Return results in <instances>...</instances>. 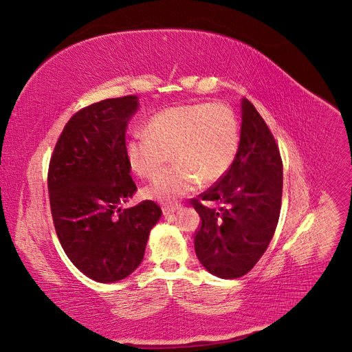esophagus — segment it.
Instances as JSON below:
<instances>
[{
    "label": "esophagus",
    "mask_w": 352,
    "mask_h": 352,
    "mask_svg": "<svg viewBox=\"0 0 352 352\" xmlns=\"http://www.w3.org/2000/svg\"><path fill=\"white\" fill-rule=\"evenodd\" d=\"M180 208H182V206H180V204H164V206H162V211H163L164 216L173 214L175 211H177Z\"/></svg>",
    "instance_id": "obj_1"
}]
</instances>
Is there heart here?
<instances>
[{"mask_svg":"<svg viewBox=\"0 0 352 352\" xmlns=\"http://www.w3.org/2000/svg\"><path fill=\"white\" fill-rule=\"evenodd\" d=\"M238 117L223 102L177 105L154 114L146 129L135 131L126 142L132 172L154 179L172 157L175 164L145 189V195L172 202L225 176L239 153Z\"/></svg>","mask_w":352,"mask_h":352,"instance_id":"1","label":"heart"}]
</instances>
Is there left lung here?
<instances>
[{"label": "left lung", "instance_id": "obj_1", "mask_svg": "<svg viewBox=\"0 0 352 352\" xmlns=\"http://www.w3.org/2000/svg\"><path fill=\"white\" fill-rule=\"evenodd\" d=\"M283 164L269 126L242 100L241 144L235 163L206 192L190 199L201 217L195 252L221 279L247 274L267 250L280 214ZM204 201L220 204L219 209Z\"/></svg>", "mask_w": 352, "mask_h": 352}]
</instances>
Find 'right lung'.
I'll return each instance as SVG.
<instances>
[{
	"mask_svg": "<svg viewBox=\"0 0 352 352\" xmlns=\"http://www.w3.org/2000/svg\"><path fill=\"white\" fill-rule=\"evenodd\" d=\"M138 109L127 95L74 113L48 167L52 221L70 261L92 280L113 283L142 263L150 230L162 216L154 201L122 210L136 190L124 132Z\"/></svg>",
	"mask_w": 352,
	"mask_h": 352,
	"instance_id": "right-lung-1",
	"label": "right lung"
}]
</instances>
